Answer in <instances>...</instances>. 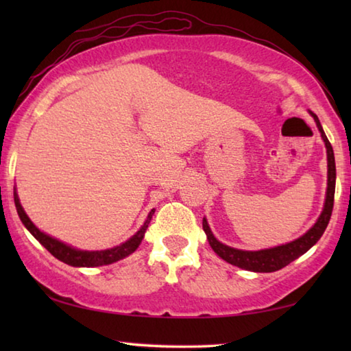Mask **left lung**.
<instances>
[{
  "mask_svg": "<svg viewBox=\"0 0 351 351\" xmlns=\"http://www.w3.org/2000/svg\"><path fill=\"white\" fill-rule=\"evenodd\" d=\"M314 121L317 123V128L326 147V159H328V187H326V198L324 210L320 213L316 224L308 230L305 235H302L300 239H297L287 245L263 249V251H240V249L229 247L219 243L213 234L210 232L209 224H207L206 218L203 219V229L207 235V241H209L210 247L215 251L218 257L228 261V263L239 266L241 269L254 271V272H274L285 268L289 265L291 261L299 258L300 255H304L308 249H311L319 241L320 237L325 232L326 226L330 223L332 204H335V189H336V164H335V153H332V147L330 144L328 138L324 133L322 125H320L317 116L311 112Z\"/></svg>",
  "mask_w": 351,
  "mask_h": 351,
  "instance_id": "1",
  "label": "left lung"
}]
</instances>
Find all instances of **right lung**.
Returning <instances> with one entry per match:
<instances>
[{"label": "right lung", "mask_w": 351, "mask_h": 351, "mask_svg": "<svg viewBox=\"0 0 351 351\" xmlns=\"http://www.w3.org/2000/svg\"><path fill=\"white\" fill-rule=\"evenodd\" d=\"M14 199H15V207H16V212H19V217L23 221V224L26 226L29 232H31L35 239H37L41 245H43L47 251H49L52 255H54L56 258H58L63 263H66L69 266H82V268H91V266H104V265H110V263H114V261L121 260V258H125L127 255L133 254L136 249L139 247L142 239H144V234L148 228V224H150V219L153 217L154 210H152L148 213V217L145 219V223L142 228L138 230V234L133 235L132 239L128 241L122 243L121 246H116L112 249H106V251H79V249H74L68 245H64V243L58 241L56 239H52V237L46 235L43 232H40V230L35 228L34 223L29 219V217L23 210V207L20 204V199L16 197V193H14Z\"/></svg>", "instance_id": "right-lung-1"}]
</instances>
